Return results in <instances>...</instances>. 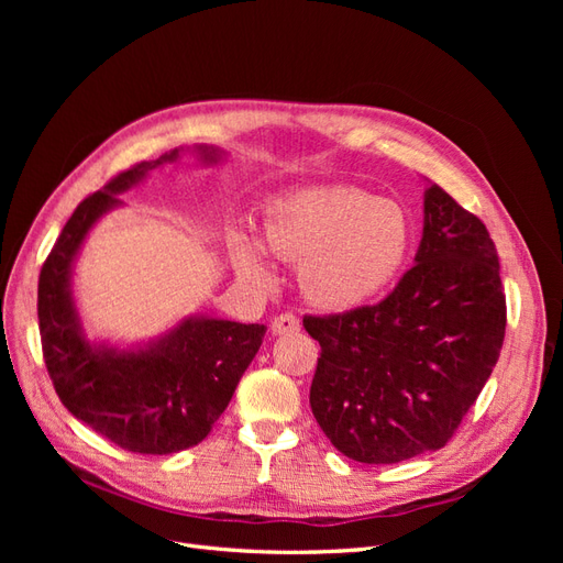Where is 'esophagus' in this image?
<instances>
[{
	"label": "esophagus",
	"instance_id": "34e87169",
	"mask_svg": "<svg viewBox=\"0 0 563 563\" xmlns=\"http://www.w3.org/2000/svg\"><path fill=\"white\" fill-rule=\"evenodd\" d=\"M300 331V319L294 312H284L272 319V333L284 335V333H298Z\"/></svg>",
	"mask_w": 563,
	"mask_h": 563
}]
</instances>
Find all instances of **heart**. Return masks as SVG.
Segmentation results:
<instances>
[{
    "mask_svg": "<svg viewBox=\"0 0 563 563\" xmlns=\"http://www.w3.org/2000/svg\"><path fill=\"white\" fill-rule=\"evenodd\" d=\"M411 236L401 203L347 185L296 192L277 201L265 220L267 249L300 265L305 296L335 312L378 298L401 272ZM232 263L242 279L272 284L265 251L253 236H232Z\"/></svg>",
    "mask_w": 563,
    "mask_h": 563,
    "instance_id": "heart-1",
    "label": "heart"
}]
</instances>
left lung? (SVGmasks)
Returning a JSON list of instances; mask_svg holds the SVG:
<instances>
[{"label": "left lung", "instance_id": "1", "mask_svg": "<svg viewBox=\"0 0 563 563\" xmlns=\"http://www.w3.org/2000/svg\"><path fill=\"white\" fill-rule=\"evenodd\" d=\"M319 340L310 406L356 463L395 465L437 451L496 366L507 305L486 225L439 185L424 192L416 265L385 300L305 314Z\"/></svg>", "mask_w": 563, "mask_h": 563}]
</instances>
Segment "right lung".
I'll use <instances>...</instances> for the list:
<instances>
[{"label": "right lung", "mask_w": 563, "mask_h": 563, "mask_svg": "<svg viewBox=\"0 0 563 563\" xmlns=\"http://www.w3.org/2000/svg\"><path fill=\"white\" fill-rule=\"evenodd\" d=\"M213 162L218 152L199 147ZM141 162L89 195L67 220L40 272L37 317L48 378L63 406L119 449L166 455L197 446L225 411L258 352L265 327L225 319H187L157 345L139 352L91 347L70 296V267L96 220L119 203L147 168Z\"/></svg>", "instance_id": "obj_1"}]
</instances>
